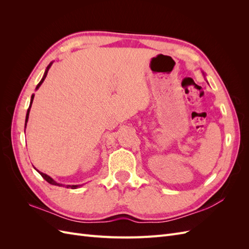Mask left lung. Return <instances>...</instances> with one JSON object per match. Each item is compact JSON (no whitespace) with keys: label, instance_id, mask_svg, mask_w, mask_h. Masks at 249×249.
Wrapping results in <instances>:
<instances>
[{"label":"left lung","instance_id":"8db88e82","mask_svg":"<svg viewBox=\"0 0 249 249\" xmlns=\"http://www.w3.org/2000/svg\"><path fill=\"white\" fill-rule=\"evenodd\" d=\"M202 74H203V76H205V73H203V72H202Z\"/></svg>","mask_w":249,"mask_h":249}]
</instances>
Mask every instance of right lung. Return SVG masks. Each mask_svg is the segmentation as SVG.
Segmentation results:
<instances>
[{
  "instance_id": "1",
  "label": "right lung",
  "mask_w": 249,
  "mask_h": 249,
  "mask_svg": "<svg viewBox=\"0 0 249 249\" xmlns=\"http://www.w3.org/2000/svg\"><path fill=\"white\" fill-rule=\"evenodd\" d=\"M52 64H53V62H51L49 65H48V67L46 69V71H44V73H43V77H42V79L40 80V82L38 83V84H37V86H36V90L38 89L40 86H41V84L43 83V81H44V79H46V77H47V74H48V71H49V70L51 69V66H52ZM33 100H34V94H32V96H31V101H30V106H29V108H28V111H27V115H26V122H25V129H26V126H27V123H28V119H29V114H30V110H31V107H32V103H33ZM36 169V168H35ZM37 170V169H36ZM37 172L39 173V175L47 180L48 183H50L51 185H55V186H64V185H62V184H60V183H57L56 180H54L50 176H48V175H46V173H43V172H41V171H39V170H37ZM81 185H66V188H71V189H77V188H79Z\"/></svg>"
}]
</instances>
